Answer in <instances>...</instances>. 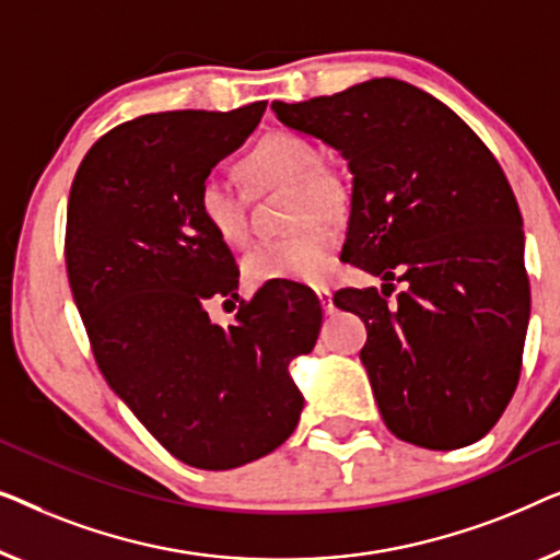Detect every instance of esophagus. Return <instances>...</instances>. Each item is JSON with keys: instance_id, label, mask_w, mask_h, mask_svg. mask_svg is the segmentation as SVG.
<instances>
[{"instance_id": "obj_1", "label": "esophagus", "mask_w": 560, "mask_h": 560, "mask_svg": "<svg viewBox=\"0 0 560 560\" xmlns=\"http://www.w3.org/2000/svg\"><path fill=\"white\" fill-rule=\"evenodd\" d=\"M314 291H317V299H319V304H322V310H325V314H332L335 312L332 291H329L327 287H319V289H314Z\"/></svg>"}]
</instances>
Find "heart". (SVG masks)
<instances>
[{"label":"heart","mask_w":560,"mask_h":560,"mask_svg":"<svg viewBox=\"0 0 560 560\" xmlns=\"http://www.w3.org/2000/svg\"><path fill=\"white\" fill-rule=\"evenodd\" d=\"M243 183L254 190L289 187L287 225L302 231L256 246L243 261L254 287L273 281L319 283L332 269L335 233L319 218H337L345 208V187L322 164L319 149L294 131H271L256 141L235 164ZM198 218L220 243L243 248L248 243V212L233 187L208 177L195 198Z\"/></svg>","instance_id":"heart-1"}]
</instances>
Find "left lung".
Masks as SVG:
<instances>
[{
    "mask_svg": "<svg viewBox=\"0 0 560 560\" xmlns=\"http://www.w3.org/2000/svg\"><path fill=\"white\" fill-rule=\"evenodd\" d=\"M271 108L352 172L342 258L385 283L340 289L335 304L365 322L360 360L385 427L436 452L475 444L517 388L530 317L505 172L452 108L396 78ZM396 278L407 289L388 303Z\"/></svg>",
    "mask_w": 560,
    "mask_h": 560,
    "instance_id": "1",
    "label": "left lung"
}]
</instances>
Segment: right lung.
Instances as JSON below:
<instances>
[{
	"label": "right lung",
	"instance_id": "obj_1",
	"mask_svg": "<svg viewBox=\"0 0 560 560\" xmlns=\"http://www.w3.org/2000/svg\"><path fill=\"white\" fill-rule=\"evenodd\" d=\"M264 112L256 101L124 121L89 149L68 198L66 269L98 370L149 434L198 469L241 467L291 436L304 398L289 362L322 325L302 283H264L228 329L205 312L212 296H238V266L195 198Z\"/></svg>",
	"mask_w": 560,
	"mask_h": 560
}]
</instances>
